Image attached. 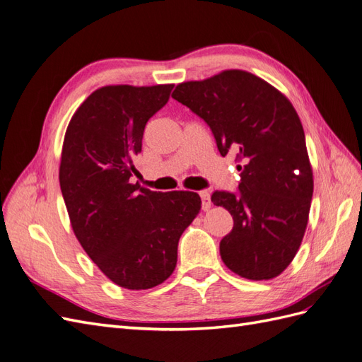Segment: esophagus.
I'll return each instance as SVG.
<instances>
[{
    "label": "esophagus",
    "instance_id": "1",
    "mask_svg": "<svg viewBox=\"0 0 362 362\" xmlns=\"http://www.w3.org/2000/svg\"><path fill=\"white\" fill-rule=\"evenodd\" d=\"M199 197H201V205H202V210L207 211L210 209L211 205V201H210V193L207 190H202L199 192Z\"/></svg>",
    "mask_w": 362,
    "mask_h": 362
}]
</instances>
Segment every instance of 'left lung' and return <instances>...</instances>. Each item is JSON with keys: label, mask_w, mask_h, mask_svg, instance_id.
I'll return each mask as SVG.
<instances>
[{"label": "left lung", "mask_w": 362, "mask_h": 362, "mask_svg": "<svg viewBox=\"0 0 362 362\" xmlns=\"http://www.w3.org/2000/svg\"><path fill=\"white\" fill-rule=\"evenodd\" d=\"M172 97L207 123L222 157L236 155L238 190L211 194L234 221L219 243L222 262L243 279L277 277L300 248L314 192L294 106L274 86L240 70L180 83Z\"/></svg>", "instance_id": "1"}]
</instances>
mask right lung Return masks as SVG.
Listing matches in <instances>:
<instances>
[{"label": "right lung", "mask_w": 362, "mask_h": 362, "mask_svg": "<svg viewBox=\"0 0 362 362\" xmlns=\"http://www.w3.org/2000/svg\"><path fill=\"white\" fill-rule=\"evenodd\" d=\"M173 85L103 86L68 124L59 169L77 240L103 274L126 289H149L177 267L182 231L197 218L193 192H152L134 184L146 123Z\"/></svg>", "instance_id": "1"}]
</instances>
